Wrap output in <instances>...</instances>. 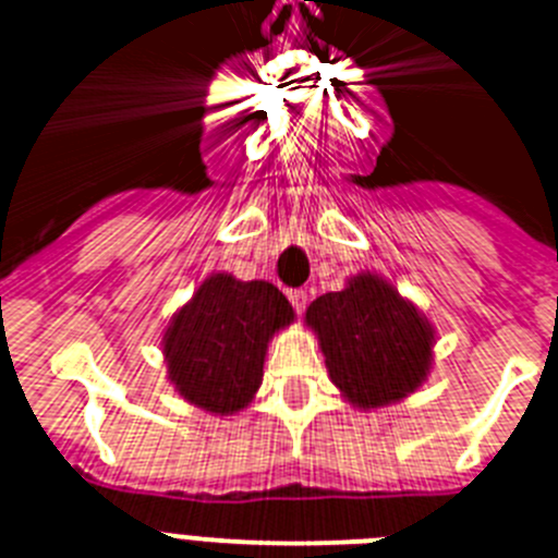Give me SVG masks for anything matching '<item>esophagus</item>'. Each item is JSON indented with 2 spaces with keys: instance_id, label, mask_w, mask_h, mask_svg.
<instances>
[{
  "instance_id": "34e87169",
  "label": "esophagus",
  "mask_w": 558,
  "mask_h": 558,
  "mask_svg": "<svg viewBox=\"0 0 558 558\" xmlns=\"http://www.w3.org/2000/svg\"><path fill=\"white\" fill-rule=\"evenodd\" d=\"M290 304H293L295 313H304V307H307V290H290Z\"/></svg>"
}]
</instances>
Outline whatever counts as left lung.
Returning <instances> with one entry per match:
<instances>
[{
    "mask_svg": "<svg viewBox=\"0 0 558 558\" xmlns=\"http://www.w3.org/2000/svg\"><path fill=\"white\" fill-rule=\"evenodd\" d=\"M335 386L360 408L388 405L427 377L433 327L391 284L354 276L307 307Z\"/></svg>",
    "mask_w": 558,
    "mask_h": 558,
    "instance_id": "8db88e82",
    "label": "left lung"
}]
</instances>
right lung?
Returning a JSON list of instances; mask_svg holds the SVG:
<instances>
[{
  "mask_svg": "<svg viewBox=\"0 0 558 558\" xmlns=\"http://www.w3.org/2000/svg\"><path fill=\"white\" fill-rule=\"evenodd\" d=\"M290 322L293 307L274 284L209 276L165 335L170 383L204 411H240L263 383L270 335Z\"/></svg>",
  "mask_w": 558,
  "mask_h": 558,
  "instance_id": "right-lung-1",
  "label": "right lung"
}]
</instances>
